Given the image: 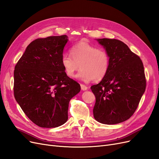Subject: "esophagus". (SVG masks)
I'll list each match as a JSON object with an SVG mask.
<instances>
[{"instance_id": "esophagus-1", "label": "esophagus", "mask_w": 159, "mask_h": 159, "mask_svg": "<svg viewBox=\"0 0 159 159\" xmlns=\"http://www.w3.org/2000/svg\"><path fill=\"white\" fill-rule=\"evenodd\" d=\"M80 86H81V90L82 91H85V90H87L88 89V87L86 85H84V84H81L80 85Z\"/></svg>"}]
</instances>
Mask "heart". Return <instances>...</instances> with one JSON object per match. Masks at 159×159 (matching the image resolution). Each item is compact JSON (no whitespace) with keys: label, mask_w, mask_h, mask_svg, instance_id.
I'll list each match as a JSON object with an SVG mask.
<instances>
[{"label":"heart","mask_w":159,"mask_h":159,"mask_svg":"<svg viewBox=\"0 0 159 159\" xmlns=\"http://www.w3.org/2000/svg\"><path fill=\"white\" fill-rule=\"evenodd\" d=\"M70 52L71 56L64 54L61 57V64L68 77H73L80 66L81 70L76 77L84 81H99L107 74L109 56L105 50L80 42L72 46Z\"/></svg>","instance_id":"1"}]
</instances>
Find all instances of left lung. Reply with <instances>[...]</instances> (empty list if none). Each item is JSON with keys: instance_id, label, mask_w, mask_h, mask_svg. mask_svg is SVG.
Wrapping results in <instances>:
<instances>
[{"instance_id": "8db88e82", "label": "left lung", "mask_w": 159, "mask_h": 159, "mask_svg": "<svg viewBox=\"0 0 159 159\" xmlns=\"http://www.w3.org/2000/svg\"><path fill=\"white\" fill-rule=\"evenodd\" d=\"M109 56L107 74L91 89L95 96L93 117L98 122L117 124L131 117L145 93L146 80L143 62L124 42L96 39Z\"/></svg>"}]
</instances>
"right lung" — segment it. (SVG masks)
Segmentation results:
<instances>
[{
    "mask_svg": "<svg viewBox=\"0 0 159 159\" xmlns=\"http://www.w3.org/2000/svg\"><path fill=\"white\" fill-rule=\"evenodd\" d=\"M68 41L66 35L32 41L14 68V98L26 116L40 127L64 124L70 101L81 89L61 64Z\"/></svg>",
    "mask_w": 159,
    "mask_h": 159,
    "instance_id": "obj_1",
    "label": "right lung"
}]
</instances>
